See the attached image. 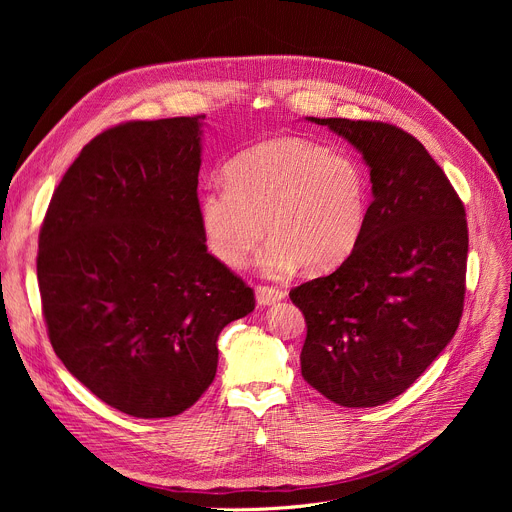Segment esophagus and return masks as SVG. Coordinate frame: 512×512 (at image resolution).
<instances>
[{"instance_id":"1","label":"esophagus","mask_w":512,"mask_h":512,"mask_svg":"<svg viewBox=\"0 0 512 512\" xmlns=\"http://www.w3.org/2000/svg\"><path fill=\"white\" fill-rule=\"evenodd\" d=\"M255 294H257V303L263 305V307L272 305L276 301H282L286 297V292L278 286H257Z\"/></svg>"}]
</instances>
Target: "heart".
<instances>
[{"label":"heart","mask_w":512,"mask_h":512,"mask_svg":"<svg viewBox=\"0 0 512 512\" xmlns=\"http://www.w3.org/2000/svg\"><path fill=\"white\" fill-rule=\"evenodd\" d=\"M367 170L348 153L301 139L263 141L232 157L226 184L213 182L197 201L207 249L230 267L245 265L267 232L261 272L284 278L303 263L328 272L359 247L367 228Z\"/></svg>","instance_id":"1"}]
</instances>
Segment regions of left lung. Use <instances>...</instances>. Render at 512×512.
Returning a JSON list of instances; mask_svg holds the SVG:
<instances>
[{"instance_id": "8db88e82", "label": "left lung", "mask_w": 512, "mask_h": 512, "mask_svg": "<svg viewBox=\"0 0 512 512\" xmlns=\"http://www.w3.org/2000/svg\"><path fill=\"white\" fill-rule=\"evenodd\" d=\"M353 143L373 201L336 272L290 290L307 321L301 373L340 407L405 392L452 340L465 305L469 230L461 197L425 147L378 120L311 118Z\"/></svg>"}]
</instances>
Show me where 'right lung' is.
Returning <instances> with one entry per match:
<instances>
[{"mask_svg":"<svg viewBox=\"0 0 512 512\" xmlns=\"http://www.w3.org/2000/svg\"><path fill=\"white\" fill-rule=\"evenodd\" d=\"M203 118L97 134L39 232L53 351L105 405L141 419L191 409L215 378L220 332L255 309L253 288L207 253L199 228Z\"/></svg>","mask_w":512,"mask_h":512,"instance_id":"obj_1","label":"right lung"}]
</instances>
